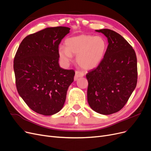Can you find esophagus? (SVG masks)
<instances>
[{
	"instance_id": "esophagus-1",
	"label": "esophagus",
	"mask_w": 151,
	"mask_h": 151,
	"mask_svg": "<svg viewBox=\"0 0 151 151\" xmlns=\"http://www.w3.org/2000/svg\"><path fill=\"white\" fill-rule=\"evenodd\" d=\"M84 76V74L83 73H82V72L76 71L75 72V75L74 80H75V81H76L78 79V78H81V77H83Z\"/></svg>"
}]
</instances>
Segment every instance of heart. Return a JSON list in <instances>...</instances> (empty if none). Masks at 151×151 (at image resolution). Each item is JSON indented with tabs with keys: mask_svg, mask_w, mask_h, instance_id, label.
I'll use <instances>...</instances> for the list:
<instances>
[{
	"mask_svg": "<svg viewBox=\"0 0 151 151\" xmlns=\"http://www.w3.org/2000/svg\"><path fill=\"white\" fill-rule=\"evenodd\" d=\"M65 47L60 46L58 54L63 63L67 65L73 55L78 64L85 70L93 69L102 60L107 50V42L101 36L81 35L65 40Z\"/></svg>",
	"mask_w": 151,
	"mask_h": 151,
	"instance_id": "obj_1",
	"label": "heart"
}]
</instances>
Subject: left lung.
<instances>
[{"instance_id": "8db88e82", "label": "left lung", "mask_w": 151, "mask_h": 151, "mask_svg": "<svg viewBox=\"0 0 151 151\" xmlns=\"http://www.w3.org/2000/svg\"><path fill=\"white\" fill-rule=\"evenodd\" d=\"M96 31L106 36L109 44L98 67L86 74L88 102L97 113L110 115L124 106L136 86L137 58L119 33L109 29Z\"/></svg>"}]
</instances>
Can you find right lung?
Wrapping results in <instances>:
<instances>
[{
  "mask_svg": "<svg viewBox=\"0 0 151 151\" xmlns=\"http://www.w3.org/2000/svg\"><path fill=\"white\" fill-rule=\"evenodd\" d=\"M68 27L47 28L26 37L14 61L18 93L35 112L54 115L63 108L75 71L58 63V49Z\"/></svg>",
  "mask_w": 151,
  "mask_h": 151,
  "instance_id": "1",
  "label": "right lung"
}]
</instances>
